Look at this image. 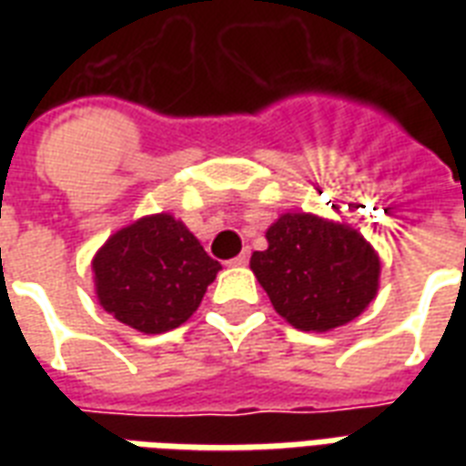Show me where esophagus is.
Masks as SVG:
<instances>
[{
    "instance_id": "1",
    "label": "esophagus",
    "mask_w": 466,
    "mask_h": 466,
    "mask_svg": "<svg viewBox=\"0 0 466 466\" xmlns=\"http://www.w3.org/2000/svg\"><path fill=\"white\" fill-rule=\"evenodd\" d=\"M229 263H232V266H247V263H248V248H244L239 256H234Z\"/></svg>"
}]
</instances>
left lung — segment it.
Segmentation results:
<instances>
[{
    "label": "left lung",
    "mask_w": 466,
    "mask_h": 466,
    "mask_svg": "<svg viewBox=\"0 0 466 466\" xmlns=\"http://www.w3.org/2000/svg\"><path fill=\"white\" fill-rule=\"evenodd\" d=\"M268 248L251 270L273 309L299 331L324 333L360 317L380 290L382 261L346 222L283 212L266 229Z\"/></svg>",
    "instance_id": "1"
}]
</instances>
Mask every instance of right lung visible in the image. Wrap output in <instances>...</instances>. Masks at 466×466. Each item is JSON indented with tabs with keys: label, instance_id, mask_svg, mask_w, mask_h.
<instances>
[{
	"label": "right lung",
	"instance_id": "right-lung-1",
	"mask_svg": "<svg viewBox=\"0 0 466 466\" xmlns=\"http://www.w3.org/2000/svg\"><path fill=\"white\" fill-rule=\"evenodd\" d=\"M219 270L171 212L135 219L91 258L98 305L142 333L171 331L188 321Z\"/></svg>",
	"mask_w": 466,
	"mask_h": 466
}]
</instances>
